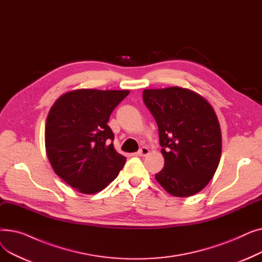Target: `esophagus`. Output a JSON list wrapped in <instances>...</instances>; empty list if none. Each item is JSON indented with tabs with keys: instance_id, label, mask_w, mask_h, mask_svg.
Returning a JSON list of instances; mask_svg holds the SVG:
<instances>
[{
	"instance_id": "34e87169",
	"label": "esophagus",
	"mask_w": 262,
	"mask_h": 262,
	"mask_svg": "<svg viewBox=\"0 0 262 262\" xmlns=\"http://www.w3.org/2000/svg\"><path fill=\"white\" fill-rule=\"evenodd\" d=\"M148 152H149V150H148L147 147L142 146V147L138 150V153H137V154H138L139 156H146V155L148 154Z\"/></svg>"
}]
</instances>
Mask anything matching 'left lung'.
I'll use <instances>...</instances> for the list:
<instances>
[{"mask_svg": "<svg viewBox=\"0 0 262 262\" xmlns=\"http://www.w3.org/2000/svg\"><path fill=\"white\" fill-rule=\"evenodd\" d=\"M143 102L153 115L164 158L156 181L168 193L191 196L208 185L222 153V135L212 106L181 87L144 89Z\"/></svg>", "mask_w": 262, "mask_h": 262, "instance_id": "8db88e82", "label": "left lung"}]
</instances>
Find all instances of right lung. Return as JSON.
<instances>
[{
  "instance_id": "1",
  "label": "right lung",
  "mask_w": 262,
  "mask_h": 262,
  "mask_svg": "<svg viewBox=\"0 0 262 262\" xmlns=\"http://www.w3.org/2000/svg\"><path fill=\"white\" fill-rule=\"evenodd\" d=\"M128 90L78 89L62 94L46 124V150L63 182L80 193L102 191L118 176L126 158L114 147L107 123Z\"/></svg>"
}]
</instances>
